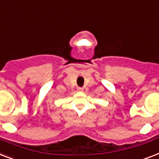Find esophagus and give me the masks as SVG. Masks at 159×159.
Segmentation results:
<instances>
[{
	"instance_id": "esophagus-1",
	"label": "esophagus",
	"mask_w": 159,
	"mask_h": 159,
	"mask_svg": "<svg viewBox=\"0 0 159 159\" xmlns=\"http://www.w3.org/2000/svg\"><path fill=\"white\" fill-rule=\"evenodd\" d=\"M77 91L78 92H83V88L82 87H77Z\"/></svg>"
}]
</instances>
